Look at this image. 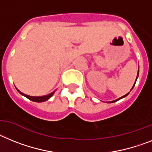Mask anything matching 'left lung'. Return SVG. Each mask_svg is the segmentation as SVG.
I'll return each mask as SVG.
<instances>
[{"label":"left lung","mask_w":152,"mask_h":152,"mask_svg":"<svg viewBox=\"0 0 152 152\" xmlns=\"http://www.w3.org/2000/svg\"><path fill=\"white\" fill-rule=\"evenodd\" d=\"M138 75H137V78H138ZM136 80H137V79H136ZM135 83H136V81H135ZM134 85H135V83H134V86H132V89H131V90H132V89H133V88H134ZM129 93H127V94H126V95H125V96H122V97H121V98H119V99H116V100H115V101H112V102H116V101H118V100L124 98V97H125V96H128V95H129Z\"/></svg>","instance_id":"left-lung-1"}]
</instances>
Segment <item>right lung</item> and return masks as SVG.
I'll list each match as a JSON object with an SVG mask.
<instances>
[{
    "label": "right lung",
    "instance_id": "right-lung-1",
    "mask_svg": "<svg viewBox=\"0 0 152 152\" xmlns=\"http://www.w3.org/2000/svg\"><path fill=\"white\" fill-rule=\"evenodd\" d=\"M18 92L20 93L21 95H23V96H25V97H27V99H29L30 100H31V101L33 102H44V101H47V99H49L50 98L51 96L53 95L54 92H51V93H50V94L47 95V96H27V95L26 94H23V93H22L21 92H20L19 90L18 89Z\"/></svg>",
    "mask_w": 152,
    "mask_h": 152
}]
</instances>
